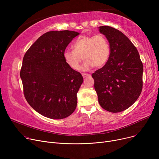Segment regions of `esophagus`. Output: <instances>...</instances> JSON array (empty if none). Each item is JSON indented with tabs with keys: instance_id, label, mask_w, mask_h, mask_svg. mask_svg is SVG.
<instances>
[{
	"instance_id": "34e87169",
	"label": "esophagus",
	"mask_w": 159,
	"mask_h": 159,
	"mask_svg": "<svg viewBox=\"0 0 159 159\" xmlns=\"http://www.w3.org/2000/svg\"><path fill=\"white\" fill-rule=\"evenodd\" d=\"M82 77H84V78H86V77H88V76H90V74H89V73H82Z\"/></svg>"
}]
</instances>
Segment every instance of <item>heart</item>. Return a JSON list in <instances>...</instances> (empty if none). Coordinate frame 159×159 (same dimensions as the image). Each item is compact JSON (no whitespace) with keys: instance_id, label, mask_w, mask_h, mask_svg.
Instances as JSON below:
<instances>
[{"instance_id":"1","label":"heart","mask_w":159,"mask_h":159,"mask_svg":"<svg viewBox=\"0 0 159 159\" xmlns=\"http://www.w3.org/2000/svg\"><path fill=\"white\" fill-rule=\"evenodd\" d=\"M73 49H66L63 57L66 63L73 70H78L82 58L85 60L80 67L82 71L101 68L109 59L110 48L106 38L101 34L83 35L75 41Z\"/></svg>"}]
</instances>
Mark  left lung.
Returning a JSON list of instances; mask_svg holds the SVG:
<instances>
[{
    "mask_svg": "<svg viewBox=\"0 0 159 159\" xmlns=\"http://www.w3.org/2000/svg\"><path fill=\"white\" fill-rule=\"evenodd\" d=\"M110 44L109 59L92 77L98 102L105 110L118 113L128 109L139 97L143 89V64L136 47L119 30L100 26Z\"/></svg>",
    "mask_w": 159,
    "mask_h": 159,
    "instance_id": "obj_1",
    "label": "left lung"
}]
</instances>
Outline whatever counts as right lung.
Returning a JSON list of instances; mask_svg holds the SVG:
<instances>
[{"label": "right lung", "mask_w": 159, "mask_h": 159, "mask_svg": "<svg viewBox=\"0 0 159 159\" xmlns=\"http://www.w3.org/2000/svg\"><path fill=\"white\" fill-rule=\"evenodd\" d=\"M79 33L51 31L40 36L25 53L20 76L28 104L46 117L62 119L76 109L82 75L67 64L63 52Z\"/></svg>", "instance_id": "obj_1"}]
</instances>
